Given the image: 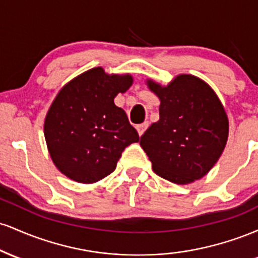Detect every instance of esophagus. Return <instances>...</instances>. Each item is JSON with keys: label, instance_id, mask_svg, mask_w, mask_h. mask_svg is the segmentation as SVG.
Here are the masks:
<instances>
[{"label": "esophagus", "instance_id": "obj_1", "mask_svg": "<svg viewBox=\"0 0 258 258\" xmlns=\"http://www.w3.org/2000/svg\"><path fill=\"white\" fill-rule=\"evenodd\" d=\"M148 126H149V123H148V122L139 123V125L136 126V128H137V131H138V135H139V136L143 135V133L146 132V130L148 128Z\"/></svg>", "mask_w": 258, "mask_h": 258}]
</instances>
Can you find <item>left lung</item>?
Instances as JSON below:
<instances>
[{"mask_svg": "<svg viewBox=\"0 0 258 258\" xmlns=\"http://www.w3.org/2000/svg\"><path fill=\"white\" fill-rule=\"evenodd\" d=\"M161 100L158 122L139 144L162 178L177 184L200 179L220 159L228 138V117L209 85L179 75L167 87L148 82Z\"/></svg>", "mask_w": 258, "mask_h": 258, "instance_id": "8db88e82", "label": "left lung"}]
</instances>
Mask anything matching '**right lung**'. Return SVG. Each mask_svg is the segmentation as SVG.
<instances>
[{"instance_id":"right-lung-1","label":"right lung","mask_w":258,"mask_h":258,"mask_svg":"<svg viewBox=\"0 0 258 258\" xmlns=\"http://www.w3.org/2000/svg\"><path fill=\"white\" fill-rule=\"evenodd\" d=\"M132 85L130 75H108L93 68L65 85L44 121L53 162L65 176L93 183L116 168L121 154L139 141L123 109L114 104Z\"/></svg>"}]
</instances>
